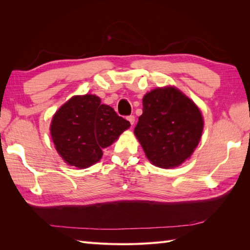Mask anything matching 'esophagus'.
<instances>
[{
	"instance_id": "obj_1",
	"label": "esophagus",
	"mask_w": 250,
	"mask_h": 250,
	"mask_svg": "<svg viewBox=\"0 0 250 250\" xmlns=\"http://www.w3.org/2000/svg\"><path fill=\"white\" fill-rule=\"evenodd\" d=\"M126 119L129 120V122H130V124H131V125H134L135 117H134L133 115H130V116H128V117H126Z\"/></svg>"
}]
</instances>
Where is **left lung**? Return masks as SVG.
Listing matches in <instances>:
<instances>
[{
	"label": "left lung",
	"mask_w": 250,
	"mask_h": 250,
	"mask_svg": "<svg viewBox=\"0 0 250 250\" xmlns=\"http://www.w3.org/2000/svg\"><path fill=\"white\" fill-rule=\"evenodd\" d=\"M203 118L192 101L174 87L158 88L143 99V114L134 134L153 166L182 164L198 146Z\"/></svg>",
	"instance_id": "1"
}]
</instances>
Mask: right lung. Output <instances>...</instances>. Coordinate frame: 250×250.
Returning <instances> with one entry per match:
<instances>
[{"label": "right lung", "mask_w": 250, "mask_h": 250, "mask_svg": "<svg viewBox=\"0 0 250 250\" xmlns=\"http://www.w3.org/2000/svg\"><path fill=\"white\" fill-rule=\"evenodd\" d=\"M130 126L97 95L73 97L62 105L51 121L50 132L57 151L67 164L78 168L91 167Z\"/></svg>", "instance_id": "right-lung-1"}]
</instances>
